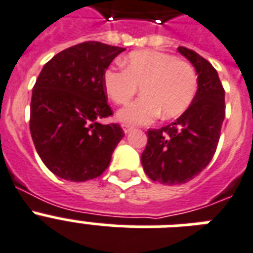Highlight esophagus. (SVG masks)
Wrapping results in <instances>:
<instances>
[{"mask_svg": "<svg viewBox=\"0 0 253 253\" xmlns=\"http://www.w3.org/2000/svg\"><path fill=\"white\" fill-rule=\"evenodd\" d=\"M122 127H123V131H125L126 133H128L130 131L133 130V126H131V125H126V123H125V125H122Z\"/></svg>", "mask_w": 253, "mask_h": 253, "instance_id": "1", "label": "esophagus"}]
</instances>
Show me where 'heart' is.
Segmentation results:
<instances>
[{
	"label": "heart",
	"mask_w": 253,
	"mask_h": 253,
	"mask_svg": "<svg viewBox=\"0 0 253 253\" xmlns=\"http://www.w3.org/2000/svg\"><path fill=\"white\" fill-rule=\"evenodd\" d=\"M125 70L104 71V88L117 105L126 104L140 87L141 96L118 112V120L144 125L157 118H176L190 108L199 89V78L188 61L169 53L137 50L123 59Z\"/></svg>",
	"instance_id": "heart-1"
}]
</instances>
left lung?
<instances>
[{
    "mask_svg": "<svg viewBox=\"0 0 253 253\" xmlns=\"http://www.w3.org/2000/svg\"><path fill=\"white\" fill-rule=\"evenodd\" d=\"M183 54L196 69L199 89L186 112L168 126L148 130L143 169L152 180L162 184H182L207 168L215 153L225 120V89L214 67L184 46Z\"/></svg>",
    "mask_w": 253,
    "mask_h": 253,
    "instance_id": "1",
    "label": "left lung"
}]
</instances>
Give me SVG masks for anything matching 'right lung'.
<instances>
[{
  "label": "right lung",
  "mask_w": 253,
  "mask_h": 253,
  "mask_svg": "<svg viewBox=\"0 0 253 253\" xmlns=\"http://www.w3.org/2000/svg\"><path fill=\"white\" fill-rule=\"evenodd\" d=\"M125 49L85 41L45 63L32 89L30 131L40 159L53 174L85 182L108 169L125 132L113 116L104 71Z\"/></svg>",
  "instance_id": "obj_1"
}]
</instances>
